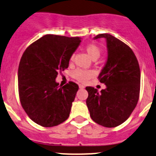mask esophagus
<instances>
[{
  "label": "esophagus",
  "instance_id": "1",
  "mask_svg": "<svg viewBox=\"0 0 156 156\" xmlns=\"http://www.w3.org/2000/svg\"><path fill=\"white\" fill-rule=\"evenodd\" d=\"M79 87H80V89H84V88H85V86H83V85H82V84H80V85H79Z\"/></svg>",
  "mask_w": 156,
  "mask_h": 156
}]
</instances>
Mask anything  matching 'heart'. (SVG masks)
Here are the masks:
<instances>
[{
    "label": "heart",
    "mask_w": 156,
    "mask_h": 156,
    "mask_svg": "<svg viewBox=\"0 0 156 156\" xmlns=\"http://www.w3.org/2000/svg\"><path fill=\"white\" fill-rule=\"evenodd\" d=\"M85 49L88 55L94 60L98 58L101 54V49L95 43H89L85 46ZM73 59H74V55L73 54L70 56V62H73ZM94 75H95V72L93 70H84L81 68L76 69L73 70L72 73V76L75 80L83 83H87Z\"/></svg>",
    "instance_id": "heart-1"
}]
</instances>
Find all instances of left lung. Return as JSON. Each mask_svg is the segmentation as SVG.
<instances>
[{
	"label": "left lung",
	"mask_w": 156,
	"mask_h": 156,
	"mask_svg": "<svg viewBox=\"0 0 156 156\" xmlns=\"http://www.w3.org/2000/svg\"><path fill=\"white\" fill-rule=\"evenodd\" d=\"M105 38L108 49L107 63L98 76L107 86L101 92L87 86L86 104L91 119L101 126L114 128L122 124L137 106L140 89V70L132 49L109 34L94 39Z\"/></svg>",
	"instance_id": "1"
}]
</instances>
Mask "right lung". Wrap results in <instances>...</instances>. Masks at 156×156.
Returning <instances> with one entry per match:
<instances>
[{"mask_svg":"<svg viewBox=\"0 0 156 156\" xmlns=\"http://www.w3.org/2000/svg\"><path fill=\"white\" fill-rule=\"evenodd\" d=\"M80 42L78 37L47 34L31 43L22 55L18 70L19 99L37 124L53 127L69 117L79 86L71 81L58 86L55 78L68 67Z\"/></svg>","mask_w":156,"mask_h":156,"instance_id":"right-lung-1","label":"right lung"}]
</instances>
